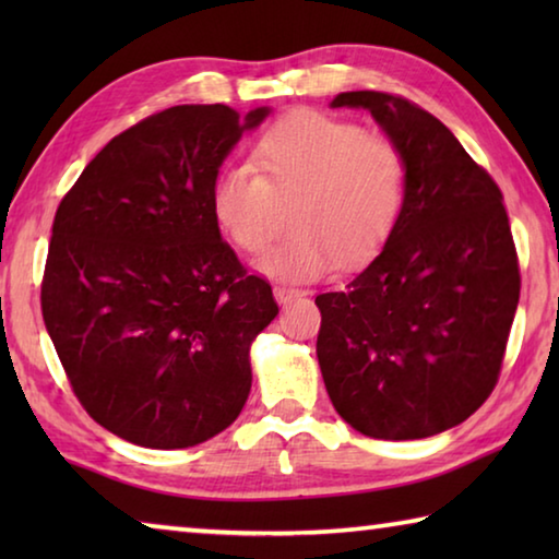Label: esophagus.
I'll return each mask as SVG.
<instances>
[{
  "label": "esophagus",
  "mask_w": 559,
  "mask_h": 559,
  "mask_svg": "<svg viewBox=\"0 0 559 559\" xmlns=\"http://www.w3.org/2000/svg\"><path fill=\"white\" fill-rule=\"evenodd\" d=\"M273 296H276L278 302H288V300H293V298H298L300 290L286 288V286H276V288H273Z\"/></svg>",
  "instance_id": "obj_1"
}]
</instances>
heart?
I'll return each mask as SVG.
<instances>
[{
  "instance_id": "heart-1",
  "label": "heart",
  "mask_w": 559,
  "mask_h": 559,
  "mask_svg": "<svg viewBox=\"0 0 559 559\" xmlns=\"http://www.w3.org/2000/svg\"><path fill=\"white\" fill-rule=\"evenodd\" d=\"M251 165H224L210 185L216 229L236 249L266 246L278 200H293L290 226L259 259L281 281H313L374 259L406 200V157L382 132L320 110H290L261 132Z\"/></svg>"
}]
</instances>
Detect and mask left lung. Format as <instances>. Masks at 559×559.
Instances as JSON below:
<instances>
[{
    "label": "left lung",
    "mask_w": 559,
    "mask_h": 559,
    "mask_svg": "<svg viewBox=\"0 0 559 559\" xmlns=\"http://www.w3.org/2000/svg\"><path fill=\"white\" fill-rule=\"evenodd\" d=\"M367 108L406 157V200L380 257L320 293L318 362L337 414L372 439L441 433L498 384L520 298L503 192L429 110L380 91Z\"/></svg>",
    "instance_id": "8db88e82"
}]
</instances>
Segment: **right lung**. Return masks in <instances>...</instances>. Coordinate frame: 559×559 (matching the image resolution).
Here are the masks:
<instances>
[{
  "label": "right lung",
  "instance_id": "1",
  "mask_svg": "<svg viewBox=\"0 0 559 559\" xmlns=\"http://www.w3.org/2000/svg\"><path fill=\"white\" fill-rule=\"evenodd\" d=\"M266 116L159 110L112 138L56 210L46 330L91 419L138 447H197L249 396L251 340L278 306L222 239L210 185Z\"/></svg>",
  "mask_w": 559,
  "mask_h": 559
}]
</instances>
